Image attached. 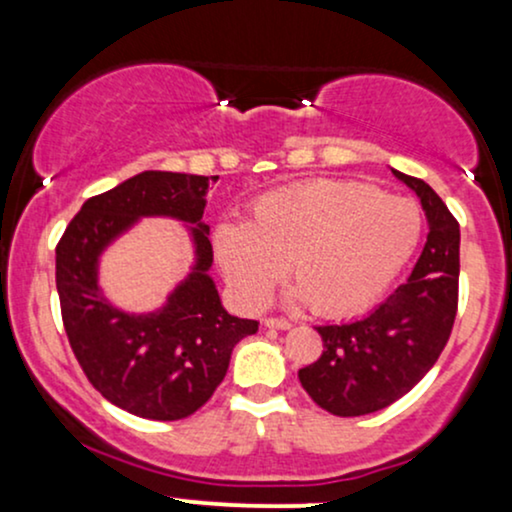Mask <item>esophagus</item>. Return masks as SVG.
<instances>
[{
    "instance_id": "34e87169",
    "label": "esophagus",
    "mask_w": 512,
    "mask_h": 512,
    "mask_svg": "<svg viewBox=\"0 0 512 512\" xmlns=\"http://www.w3.org/2000/svg\"><path fill=\"white\" fill-rule=\"evenodd\" d=\"M264 327H269V330H291L293 325L289 320H284V317H267Z\"/></svg>"
}]
</instances>
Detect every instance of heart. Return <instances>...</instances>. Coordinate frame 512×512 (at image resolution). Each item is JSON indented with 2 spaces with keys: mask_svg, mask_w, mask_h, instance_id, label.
<instances>
[{
  "mask_svg": "<svg viewBox=\"0 0 512 512\" xmlns=\"http://www.w3.org/2000/svg\"><path fill=\"white\" fill-rule=\"evenodd\" d=\"M421 238V214L404 197L354 180H310L262 195L250 221L214 228V255L245 305H262L284 274L291 296L315 313H363L390 289Z\"/></svg>",
  "mask_w": 512,
  "mask_h": 512,
  "instance_id": "1",
  "label": "heart"
}]
</instances>
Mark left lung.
<instances>
[{"mask_svg": "<svg viewBox=\"0 0 512 512\" xmlns=\"http://www.w3.org/2000/svg\"><path fill=\"white\" fill-rule=\"evenodd\" d=\"M419 197L428 236L411 276L373 313L344 325H322L325 351L298 370L303 390L334 416L390 407L419 383L448 344L457 313L460 223L431 185L392 168Z\"/></svg>", "mask_w": 512, "mask_h": 512, "instance_id": "left-lung-1", "label": "left lung"}]
</instances>
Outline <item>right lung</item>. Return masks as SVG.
Segmentation results:
<instances>
[{
  "label": "right lung",
  "instance_id": "1",
  "mask_svg": "<svg viewBox=\"0 0 512 512\" xmlns=\"http://www.w3.org/2000/svg\"><path fill=\"white\" fill-rule=\"evenodd\" d=\"M207 192L204 175L144 170L86 199L57 245V293L76 361L108 402L142 419L195 414L226 378L233 346L257 332L255 320L223 308L209 274ZM142 218L180 220L193 264L158 309L132 314L104 296L100 260Z\"/></svg>",
  "mask_w": 512,
  "mask_h": 512
}]
</instances>
